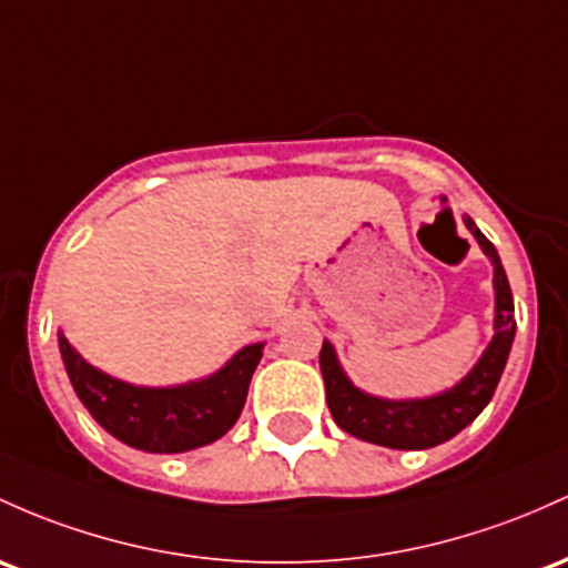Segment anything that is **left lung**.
<instances>
[{"label": "left lung", "mask_w": 568, "mask_h": 568, "mask_svg": "<svg viewBox=\"0 0 568 568\" xmlns=\"http://www.w3.org/2000/svg\"><path fill=\"white\" fill-rule=\"evenodd\" d=\"M466 229L475 234L494 264V291H496V317H494V339L479 355L475 369L469 372L458 385L426 398H379L364 394L347 379L332 342H323L321 347V372L326 383V402L332 417L342 432L372 442V445L390 447V450H426L442 442L453 439L464 432L475 417L488 407L494 390L507 366L509 351L515 339V302L509 291L507 272L490 240L475 226L469 215H464Z\"/></svg>", "instance_id": "obj_1"}]
</instances>
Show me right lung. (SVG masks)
I'll list each match as a JSON object with an SVG mask.
<instances>
[{
	"mask_svg": "<svg viewBox=\"0 0 568 568\" xmlns=\"http://www.w3.org/2000/svg\"><path fill=\"white\" fill-rule=\"evenodd\" d=\"M70 383L93 420L123 445L145 453H185L221 439L234 426L264 342L242 347L215 375L172 388H145L91 366L59 332Z\"/></svg>",
	"mask_w": 568,
	"mask_h": 568,
	"instance_id": "add662e5",
	"label": "right lung"
}]
</instances>
